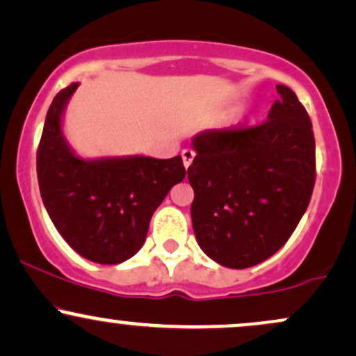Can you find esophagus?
Returning a JSON list of instances; mask_svg holds the SVG:
<instances>
[{
  "label": "esophagus",
  "mask_w": 356,
  "mask_h": 356,
  "mask_svg": "<svg viewBox=\"0 0 356 356\" xmlns=\"http://www.w3.org/2000/svg\"><path fill=\"white\" fill-rule=\"evenodd\" d=\"M194 157H195L194 150H191V149H184L182 150V164H184V167H186V169H189V165L192 164V161H194Z\"/></svg>",
  "instance_id": "obj_1"
}]
</instances>
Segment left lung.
I'll return each instance as SVG.
<instances>
[{"mask_svg":"<svg viewBox=\"0 0 356 356\" xmlns=\"http://www.w3.org/2000/svg\"><path fill=\"white\" fill-rule=\"evenodd\" d=\"M268 120L192 137V227L199 248L220 266H256L284 246L314 186L312 120L296 93L276 85Z\"/></svg>","mask_w":356,"mask_h":356,"instance_id":"8db88e82","label":"left lung"}]
</instances>
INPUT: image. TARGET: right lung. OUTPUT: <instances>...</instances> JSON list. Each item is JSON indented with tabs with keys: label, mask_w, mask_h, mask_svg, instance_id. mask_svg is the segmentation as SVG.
<instances>
[{
	"label": "right lung",
	"mask_w": 356,
	"mask_h": 356,
	"mask_svg": "<svg viewBox=\"0 0 356 356\" xmlns=\"http://www.w3.org/2000/svg\"><path fill=\"white\" fill-rule=\"evenodd\" d=\"M80 83L61 90L44 120L36 172L48 216L61 238L99 264H120L144 246L150 218L186 177L182 157L115 155L85 159L63 132V117Z\"/></svg>",
	"instance_id": "right-lung-1"
}]
</instances>
